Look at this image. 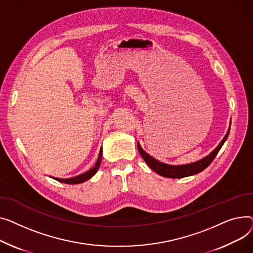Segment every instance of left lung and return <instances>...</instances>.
Instances as JSON below:
<instances>
[{"mask_svg":"<svg viewBox=\"0 0 253 253\" xmlns=\"http://www.w3.org/2000/svg\"><path fill=\"white\" fill-rule=\"evenodd\" d=\"M229 132H230V128L228 129L224 139L221 140V142L218 144V146L215 148V149L211 153H210L209 155L205 156L204 158H202L198 161H196V162L189 163V165L170 166V165H167V163H163L159 160H156L155 158H153L152 156H150L149 154L146 153L142 149V147L140 146L139 143H138V150H139L141 156L143 157V159L145 160V162L155 172H157L158 174H160L162 176L170 177V179H180V177H185V176L196 174V173L204 170L207 167H209L211 163L212 162V160L215 158V156L217 155L218 151L220 150L221 146L224 145V143L228 139Z\"/></svg>","mask_w":253,"mask_h":253,"instance_id":"8db88e82","label":"left lung"}]
</instances>
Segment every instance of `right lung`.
I'll use <instances>...</instances> for the list:
<instances>
[{
    "label": "right lung",
    "mask_w": 253,
    "mask_h": 253,
    "mask_svg": "<svg viewBox=\"0 0 253 253\" xmlns=\"http://www.w3.org/2000/svg\"><path fill=\"white\" fill-rule=\"evenodd\" d=\"M101 160H102V148L100 149V153H99V157L97 159V162L94 168H92L90 170H87L86 172H84L80 175H77V176H73V177H69V179H58V177H53V179H55L56 181L60 182V183H65V184H81V183H84L85 181H87L88 179H91V177L97 172L99 167H100V163H101Z\"/></svg>",
    "instance_id": "1"
}]
</instances>
